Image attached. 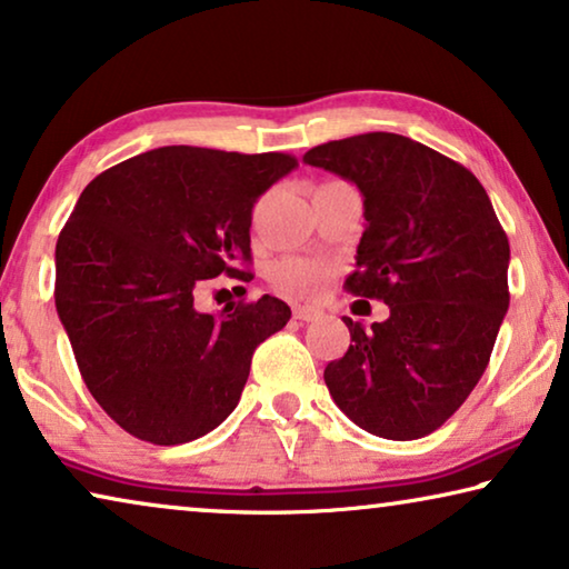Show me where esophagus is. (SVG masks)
Instances as JSON below:
<instances>
[{
    "instance_id": "obj_1",
    "label": "esophagus",
    "mask_w": 569,
    "mask_h": 569,
    "mask_svg": "<svg viewBox=\"0 0 569 569\" xmlns=\"http://www.w3.org/2000/svg\"><path fill=\"white\" fill-rule=\"evenodd\" d=\"M319 309H311V307H293V317L299 321H313L319 317Z\"/></svg>"
}]
</instances>
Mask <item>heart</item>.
<instances>
[{
  "label": "heart",
  "instance_id": "heart-1",
  "mask_svg": "<svg viewBox=\"0 0 569 569\" xmlns=\"http://www.w3.org/2000/svg\"><path fill=\"white\" fill-rule=\"evenodd\" d=\"M332 276V266L317 258H301V256H288L278 260L268 270V281L276 291L293 299H313L325 283Z\"/></svg>",
  "mask_w": 569,
  "mask_h": 569
}]
</instances>
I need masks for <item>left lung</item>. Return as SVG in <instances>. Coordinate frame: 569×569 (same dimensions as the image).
<instances>
[{
  "label": "left lung",
  "instance_id": "left-lung-1",
  "mask_svg": "<svg viewBox=\"0 0 569 569\" xmlns=\"http://www.w3.org/2000/svg\"><path fill=\"white\" fill-rule=\"evenodd\" d=\"M303 163L358 186L366 232L345 288L388 303L325 368L335 403L360 429L419 439L442 427L488 368L508 311V237L468 168L393 132L311 148Z\"/></svg>",
  "mask_w": 569,
  "mask_h": 569
}]
</instances>
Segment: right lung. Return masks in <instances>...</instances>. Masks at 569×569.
Segmentation results:
<instances>
[{
  "label": "right lung",
  "mask_w": 569,
  "mask_h": 569,
  "mask_svg": "<svg viewBox=\"0 0 569 569\" xmlns=\"http://www.w3.org/2000/svg\"><path fill=\"white\" fill-rule=\"evenodd\" d=\"M296 166L168 146L81 191L56 244V309L89 393L127 435L183 445L234 411L252 352L291 309L262 296L214 317L193 299L211 278L250 281L252 207Z\"/></svg>",
  "instance_id": "1"
}]
</instances>
